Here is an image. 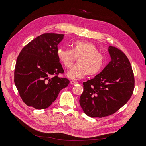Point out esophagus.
Listing matches in <instances>:
<instances>
[{
  "mask_svg": "<svg viewBox=\"0 0 146 146\" xmlns=\"http://www.w3.org/2000/svg\"><path fill=\"white\" fill-rule=\"evenodd\" d=\"M71 84H73V85H75V84H78V82L77 81H75L74 80H72V81H71Z\"/></svg>",
  "mask_w": 146,
  "mask_h": 146,
  "instance_id": "obj_1",
  "label": "esophagus"
}]
</instances>
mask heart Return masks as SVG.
<instances>
[{
	"label": "heart",
	"mask_w": 146,
	"mask_h": 146,
	"mask_svg": "<svg viewBox=\"0 0 146 146\" xmlns=\"http://www.w3.org/2000/svg\"><path fill=\"white\" fill-rule=\"evenodd\" d=\"M58 59L65 68H70L78 58V64L66 73L71 79H80L88 74H98L104 66L105 58L99 52L93 43L82 40L75 41L72 49L59 48L57 50Z\"/></svg>",
	"instance_id": "heart-1"
}]
</instances>
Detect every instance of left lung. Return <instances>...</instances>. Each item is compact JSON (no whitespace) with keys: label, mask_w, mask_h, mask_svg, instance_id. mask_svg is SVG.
Returning a JSON list of instances; mask_svg holds the SVG:
<instances>
[{"label":"left lung","mask_w":146,"mask_h":146,"mask_svg":"<svg viewBox=\"0 0 146 146\" xmlns=\"http://www.w3.org/2000/svg\"><path fill=\"white\" fill-rule=\"evenodd\" d=\"M111 61L93 79L83 82L80 104L91 117H103L115 113L129 100L134 88L130 62L121 50L110 46Z\"/></svg>","instance_id":"8db88e82"}]
</instances>
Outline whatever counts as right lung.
<instances>
[{"mask_svg":"<svg viewBox=\"0 0 146 146\" xmlns=\"http://www.w3.org/2000/svg\"><path fill=\"white\" fill-rule=\"evenodd\" d=\"M64 34L45 33L33 40L17 59L14 82L23 101L29 106L44 109L56 99L69 81L59 78L64 72L57 56Z\"/></svg>","mask_w":146,"mask_h":146,"instance_id":"right-lung-1","label":"right lung"}]
</instances>
